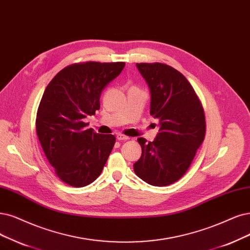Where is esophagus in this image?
I'll use <instances>...</instances> for the list:
<instances>
[{
	"instance_id": "34e87169",
	"label": "esophagus",
	"mask_w": 250,
	"mask_h": 250,
	"mask_svg": "<svg viewBox=\"0 0 250 250\" xmlns=\"http://www.w3.org/2000/svg\"><path fill=\"white\" fill-rule=\"evenodd\" d=\"M116 139L119 140V141H125V140H128L130 138H128L127 136H125V135H122V134H118L116 136Z\"/></svg>"
}]
</instances>
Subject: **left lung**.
<instances>
[{
    "instance_id": "8db88e82",
    "label": "left lung",
    "mask_w": 250,
    "mask_h": 250,
    "mask_svg": "<svg viewBox=\"0 0 250 250\" xmlns=\"http://www.w3.org/2000/svg\"><path fill=\"white\" fill-rule=\"evenodd\" d=\"M150 91V114L160 130L152 142L138 138L142 147L134 164L138 177L153 187H166L180 179L205 137L204 110L190 83L168 64L136 63Z\"/></svg>"
}]
</instances>
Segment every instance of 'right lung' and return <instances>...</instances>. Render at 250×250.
Masks as SVG:
<instances>
[{
	"label": "right lung",
	"instance_id": "1",
	"mask_svg": "<svg viewBox=\"0 0 250 250\" xmlns=\"http://www.w3.org/2000/svg\"><path fill=\"white\" fill-rule=\"evenodd\" d=\"M124 68L123 62L74 63L44 90L37 136L58 177L69 186L82 188L95 181L112 151L115 137L95 133L83 119L96 114L102 91Z\"/></svg>",
	"mask_w": 250,
	"mask_h": 250
}]
</instances>
